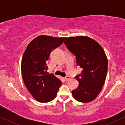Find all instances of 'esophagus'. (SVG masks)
Wrapping results in <instances>:
<instances>
[{"mask_svg":"<svg viewBox=\"0 0 125 125\" xmlns=\"http://www.w3.org/2000/svg\"><path fill=\"white\" fill-rule=\"evenodd\" d=\"M70 79V77L69 76H66L64 77V79H65L66 81H67Z\"/></svg>","mask_w":125,"mask_h":125,"instance_id":"esophagus-1","label":"esophagus"}]
</instances>
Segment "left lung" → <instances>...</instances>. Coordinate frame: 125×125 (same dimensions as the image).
Returning <instances> with one entry per match:
<instances>
[{"label":"left lung","instance_id":"1","mask_svg":"<svg viewBox=\"0 0 125 125\" xmlns=\"http://www.w3.org/2000/svg\"><path fill=\"white\" fill-rule=\"evenodd\" d=\"M64 43L76 56V64L82 68L76 76L79 82L72 94L76 100L83 103L94 100L102 89L107 71V59L101 46L87 36L66 38Z\"/></svg>","mask_w":125,"mask_h":125}]
</instances>
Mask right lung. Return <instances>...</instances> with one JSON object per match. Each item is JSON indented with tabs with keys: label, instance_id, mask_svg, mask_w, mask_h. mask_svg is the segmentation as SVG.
Segmentation results:
<instances>
[{
	"label": "right lung",
	"instance_id": "obj_1",
	"mask_svg": "<svg viewBox=\"0 0 125 125\" xmlns=\"http://www.w3.org/2000/svg\"><path fill=\"white\" fill-rule=\"evenodd\" d=\"M64 38L41 35L26 49L21 64L24 83L32 96L40 102H48L56 96L62 82L47 72V62L53 50L63 43Z\"/></svg>",
	"mask_w": 125,
	"mask_h": 125
}]
</instances>
